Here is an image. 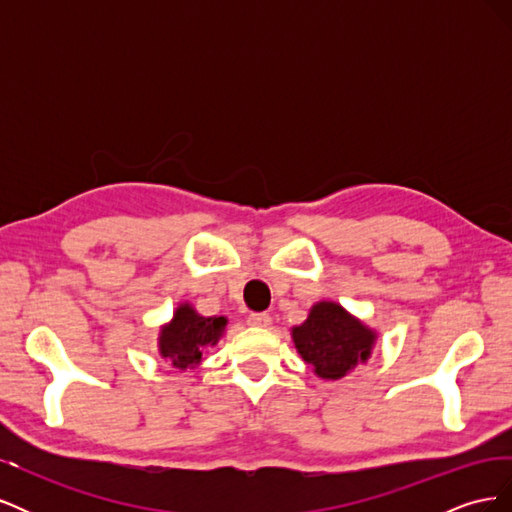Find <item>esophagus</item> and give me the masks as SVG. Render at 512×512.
I'll return each mask as SVG.
<instances>
[{
    "instance_id": "1",
    "label": "esophagus",
    "mask_w": 512,
    "mask_h": 512,
    "mask_svg": "<svg viewBox=\"0 0 512 512\" xmlns=\"http://www.w3.org/2000/svg\"><path fill=\"white\" fill-rule=\"evenodd\" d=\"M247 322L252 324V327H269L271 324V316L269 314H250Z\"/></svg>"
}]
</instances>
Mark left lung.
I'll return each mask as SVG.
<instances>
[{
    "mask_svg": "<svg viewBox=\"0 0 512 512\" xmlns=\"http://www.w3.org/2000/svg\"><path fill=\"white\" fill-rule=\"evenodd\" d=\"M292 339L303 361L320 378L337 380L367 361L376 333L352 318L342 305L322 301L312 307L301 327L292 329Z\"/></svg>",
    "mask_w": 512,
    "mask_h": 512,
    "instance_id": "obj_1",
    "label": "left lung"
}]
</instances>
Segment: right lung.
<instances>
[{"mask_svg": "<svg viewBox=\"0 0 512 512\" xmlns=\"http://www.w3.org/2000/svg\"><path fill=\"white\" fill-rule=\"evenodd\" d=\"M226 329V318H205L196 314L188 303L177 307V312L160 333V354L179 369H188L200 363L207 346L218 344Z\"/></svg>", "mask_w": 512, "mask_h": 512, "instance_id": "right-lung-1", "label": "right lung"}]
</instances>
